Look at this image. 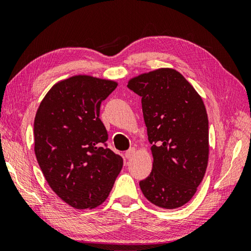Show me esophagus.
<instances>
[{"mask_svg": "<svg viewBox=\"0 0 251 251\" xmlns=\"http://www.w3.org/2000/svg\"><path fill=\"white\" fill-rule=\"evenodd\" d=\"M135 152H136V150H135V148H130V150L126 151V152H125V157H126L127 159H129L131 156H134Z\"/></svg>", "mask_w": 251, "mask_h": 251, "instance_id": "obj_1", "label": "esophagus"}]
</instances>
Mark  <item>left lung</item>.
<instances>
[{
	"label": "left lung",
	"mask_w": 251,
	"mask_h": 251,
	"mask_svg": "<svg viewBox=\"0 0 251 251\" xmlns=\"http://www.w3.org/2000/svg\"><path fill=\"white\" fill-rule=\"evenodd\" d=\"M127 87L142 97L152 145L151 173L139 181L144 196L165 209L181 207L197 192L208 165V116L201 97L173 69L136 76Z\"/></svg>",
	"instance_id": "1"
}]
</instances>
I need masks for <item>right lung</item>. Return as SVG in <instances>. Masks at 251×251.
<instances>
[{
    "label": "right lung",
    "instance_id": "right-lung-1",
    "mask_svg": "<svg viewBox=\"0 0 251 251\" xmlns=\"http://www.w3.org/2000/svg\"><path fill=\"white\" fill-rule=\"evenodd\" d=\"M117 83L75 75L54 85L34 120V151L53 192L76 209L103 203L122 171L123 158L107 148L100 120L101 101Z\"/></svg>",
    "mask_w": 251,
    "mask_h": 251
}]
</instances>
